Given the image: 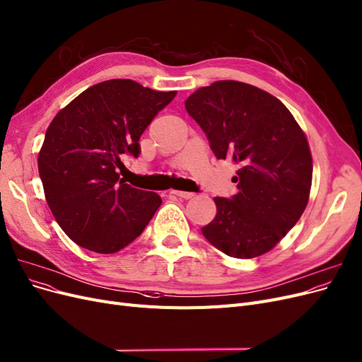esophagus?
<instances>
[{
    "label": "esophagus",
    "mask_w": 362,
    "mask_h": 362,
    "mask_svg": "<svg viewBox=\"0 0 362 362\" xmlns=\"http://www.w3.org/2000/svg\"><path fill=\"white\" fill-rule=\"evenodd\" d=\"M170 194L177 196V197H180V199H192V197H194V193H192V192H180V190H172V192H170Z\"/></svg>",
    "instance_id": "obj_1"
}]
</instances>
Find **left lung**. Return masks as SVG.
I'll use <instances>...</instances> for the list:
<instances>
[{"mask_svg": "<svg viewBox=\"0 0 362 362\" xmlns=\"http://www.w3.org/2000/svg\"><path fill=\"white\" fill-rule=\"evenodd\" d=\"M217 158L238 166V193L214 197L217 214L202 228L224 255L252 259L269 252L308 202L313 160L303 129L279 98L238 81L202 86L185 100Z\"/></svg>", "mask_w": 362, "mask_h": 362, "instance_id": "left-lung-1", "label": "left lung"}]
</instances>
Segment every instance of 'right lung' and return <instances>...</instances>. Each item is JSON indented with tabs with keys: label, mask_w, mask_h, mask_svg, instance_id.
<instances>
[{
	"label": "right lung",
	"mask_w": 362,
	"mask_h": 362,
	"mask_svg": "<svg viewBox=\"0 0 362 362\" xmlns=\"http://www.w3.org/2000/svg\"><path fill=\"white\" fill-rule=\"evenodd\" d=\"M175 95L110 79L81 93L49 124L37 163L46 202L71 241L110 255L144 232L161 199L133 189L119 172L124 157L139 156L142 133Z\"/></svg>",
	"instance_id": "1"
}]
</instances>
